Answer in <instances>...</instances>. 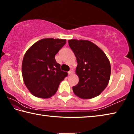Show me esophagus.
Returning <instances> with one entry per match:
<instances>
[{"instance_id":"34e87169","label":"esophagus","mask_w":134,"mask_h":134,"mask_svg":"<svg viewBox=\"0 0 134 134\" xmlns=\"http://www.w3.org/2000/svg\"><path fill=\"white\" fill-rule=\"evenodd\" d=\"M69 72V75H71L72 74H73V70H72V69L70 70V71H69V72Z\"/></svg>"}]
</instances>
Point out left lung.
Here are the masks:
<instances>
[{"instance_id": "left-lung-1", "label": "left lung", "mask_w": 134, "mask_h": 134, "mask_svg": "<svg viewBox=\"0 0 134 134\" xmlns=\"http://www.w3.org/2000/svg\"><path fill=\"white\" fill-rule=\"evenodd\" d=\"M77 62L76 74L79 81L72 87L76 96L83 99L94 98L101 93L109 81L111 67L105 53L88 40L68 41Z\"/></svg>"}]
</instances>
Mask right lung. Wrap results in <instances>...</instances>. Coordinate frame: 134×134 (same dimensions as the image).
Instances as JSON below:
<instances>
[{"mask_svg":"<svg viewBox=\"0 0 134 134\" xmlns=\"http://www.w3.org/2000/svg\"><path fill=\"white\" fill-rule=\"evenodd\" d=\"M66 40L45 38L36 42L25 54L22 74L25 85L34 96L48 99L55 94L67 72L60 70L55 55Z\"/></svg>","mask_w":134,"mask_h":134,"instance_id":"add662e5","label":"right lung"}]
</instances>
